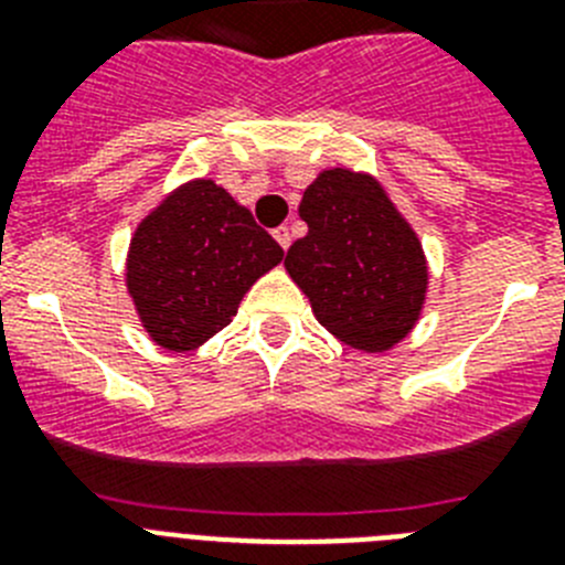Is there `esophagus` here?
<instances>
[{
  "label": "esophagus",
  "mask_w": 565,
  "mask_h": 565,
  "mask_svg": "<svg viewBox=\"0 0 565 565\" xmlns=\"http://www.w3.org/2000/svg\"><path fill=\"white\" fill-rule=\"evenodd\" d=\"M274 239H277V243H279V246H282V248H288V246H291V232H288L286 226L274 228Z\"/></svg>",
  "instance_id": "1"
}]
</instances>
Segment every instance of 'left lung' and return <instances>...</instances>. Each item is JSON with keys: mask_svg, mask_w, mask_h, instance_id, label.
Returning a JSON list of instances; mask_svg holds the SVG:
<instances>
[{"mask_svg": "<svg viewBox=\"0 0 565 565\" xmlns=\"http://www.w3.org/2000/svg\"><path fill=\"white\" fill-rule=\"evenodd\" d=\"M308 234L286 254V271L311 299L313 317L339 342L382 353L402 342L424 308L427 259L416 232L382 183L326 169L306 189Z\"/></svg>", "mask_w": 565, "mask_h": 565, "instance_id": "8db88e82", "label": "left lung"}]
</instances>
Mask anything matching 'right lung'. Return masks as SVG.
<instances>
[{"label":"right lung","mask_w":565,"mask_h":565,"mask_svg":"<svg viewBox=\"0 0 565 565\" xmlns=\"http://www.w3.org/2000/svg\"><path fill=\"white\" fill-rule=\"evenodd\" d=\"M282 259L277 239L214 181H189L138 223L127 291L167 351H194L232 322L239 299Z\"/></svg>","instance_id":"right-lung-1"}]
</instances>
